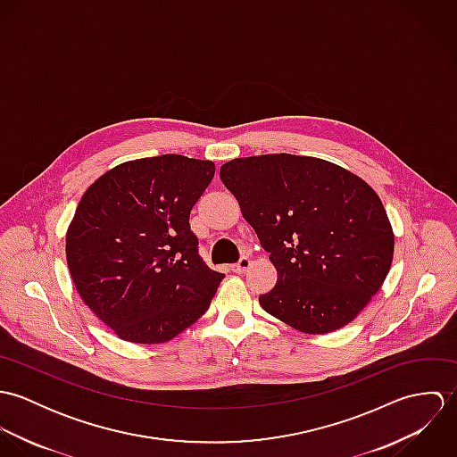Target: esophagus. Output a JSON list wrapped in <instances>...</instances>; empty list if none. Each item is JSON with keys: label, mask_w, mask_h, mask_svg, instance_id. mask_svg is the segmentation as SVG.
<instances>
[{"label": "esophagus", "mask_w": 457, "mask_h": 457, "mask_svg": "<svg viewBox=\"0 0 457 457\" xmlns=\"http://www.w3.org/2000/svg\"><path fill=\"white\" fill-rule=\"evenodd\" d=\"M250 267H252V261H250V259H246V257H243L241 261L232 265V270H234V272H237V274H245Z\"/></svg>", "instance_id": "34e87169"}]
</instances>
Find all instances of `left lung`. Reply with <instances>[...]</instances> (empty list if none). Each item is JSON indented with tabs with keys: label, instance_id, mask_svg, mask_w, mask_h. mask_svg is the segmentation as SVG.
<instances>
[{
	"label": "left lung",
	"instance_id": "left-lung-1",
	"mask_svg": "<svg viewBox=\"0 0 457 457\" xmlns=\"http://www.w3.org/2000/svg\"><path fill=\"white\" fill-rule=\"evenodd\" d=\"M276 267L259 297L278 320L306 334L350 324L384 285L394 232L377 192L350 170L313 156L261 154L220 169Z\"/></svg>",
	"mask_w": 457,
	"mask_h": 457
}]
</instances>
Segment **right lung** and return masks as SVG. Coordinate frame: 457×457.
Here are the masks:
<instances>
[{
	"label": "right lung",
	"instance_id": "obj_1",
	"mask_svg": "<svg viewBox=\"0 0 457 457\" xmlns=\"http://www.w3.org/2000/svg\"><path fill=\"white\" fill-rule=\"evenodd\" d=\"M211 160L162 154L125 162L80 198L66 263L86 306L121 339L165 343L207 312L225 274L198 255L190 211Z\"/></svg>",
	"mask_w": 457,
	"mask_h": 457
}]
</instances>
